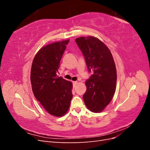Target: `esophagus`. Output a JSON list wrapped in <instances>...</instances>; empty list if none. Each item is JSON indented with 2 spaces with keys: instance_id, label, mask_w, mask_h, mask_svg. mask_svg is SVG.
<instances>
[{
  "instance_id": "1",
  "label": "esophagus",
  "mask_w": 150,
  "mask_h": 150,
  "mask_svg": "<svg viewBox=\"0 0 150 150\" xmlns=\"http://www.w3.org/2000/svg\"><path fill=\"white\" fill-rule=\"evenodd\" d=\"M77 83H78V81H73V82H72V84H73L74 87H75L76 85L77 84Z\"/></svg>"
}]
</instances>
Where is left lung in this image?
<instances>
[{"mask_svg":"<svg viewBox=\"0 0 150 150\" xmlns=\"http://www.w3.org/2000/svg\"><path fill=\"white\" fill-rule=\"evenodd\" d=\"M75 41L82 52L89 72L93 74L86 81L83 95L86 106L92 112H101L113 97L116 86V69L110 49L93 36L81 37Z\"/></svg>","mask_w":150,"mask_h":150,"instance_id":"1","label":"left lung"}]
</instances>
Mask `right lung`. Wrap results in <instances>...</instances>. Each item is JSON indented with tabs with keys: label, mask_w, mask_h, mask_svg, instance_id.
<instances>
[{
	"label": "right lung",
	"mask_w": 150,
	"mask_h": 150,
	"mask_svg": "<svg viewBox=\"0 0 150 150\" xmlns=\"http://www.w3.org/2000/svg\"><path fill=\"white\" fill-rule=\"evenodd\" d=\"M69 40L56 42L40 49L31 67L30 82L35 98L47 112L60 117L69 110L72 84L56 72Z\"/></svg>",
	"instance_id": "1"
}]
</instances>
